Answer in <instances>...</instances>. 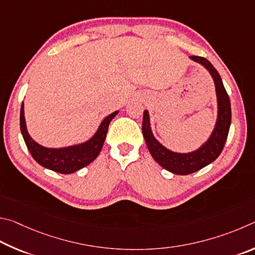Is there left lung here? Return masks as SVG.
<instances>
[{
    "instance_id": "obj_1",
    "label": "left lung",
    "mask_w": 255,
    "mask_h": 255,
    "mask_svg": "<svg viewBox=\"0 0 255 255\" xmlns=\"http://www.w3.org/2000/svg\"><path fill=\"white\" fill-rule=\"evenodd\" d=\"M190 59L204 66L208 70V73L211 74L214 84H215L217 97V120L215 128H214L208 140L200 148L193 151V152H173V151L163 146L154 137L150 127L149 112L146 110L143 112V122H142V134H143L146 146H148L152 158L166 170L175 173V175L181 176L198 171L217 159L225 145L232 119L230 97L227 95L218 71L214 68V66L206 58L190 56Z\"/></svg>"
}]
</instances>
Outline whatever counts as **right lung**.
I'll return each instance as SVG.
<instances>
[{
	"instance_id": "obj_1",
	"label": "right lung",
	"mask_w": 255,
	"mask_h": 255,
	"mask_svg": "<svg viewBox=\"0 0 255 255\" xmlns=\"http://www.w3.org/2000/svg\"><path fill=\"white\" fill-rule=\"evenodd\" d=\"M118 113L119 111H115L109 116H106L102 121L95 134L88 141L80 144L65 146V148L59 149L46 148V146L40 145L30 136L25 125L23 103H22L20 111V128L26 148H28L32 158L40 166L50 169L52 171L67 175V173H73L79 170V169L88 166L89 163L97 158V155L100 154L103 148V144H104L107 128H109L111 121L115 118V115Z\"/></svg>"
}]
</instances>
